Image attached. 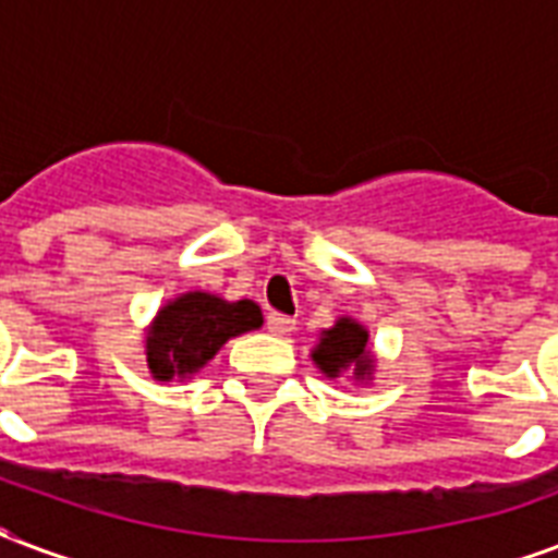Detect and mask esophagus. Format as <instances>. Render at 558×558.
Instances as JSON below:
<instances>
[{"instance_id": "esophagus-1", "label": "esophagus", "mask_w": 558, "mask_h": 558, "mask_svg": "<svg viewBox=\"0 0 558 558\" xmlns=\"http://www.w3.org/2000/svg\"><path fill=\"white\" fill-rule=\"evenodd\" d=\"M266 327H269V333L275 336H289L295 330V318L283 316V313H269V316H266Z\"/></svg>"}]
</instances>
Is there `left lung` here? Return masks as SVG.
I'll use <instances>...</instances> for the list:
<instances>
[{"label": "left lung", "instance_id": "left-lung-1", "mask_svg": "<svg viewBox=\"0 0 558 558\" xmlns=\"http://www.w3.org/2000/svg\"><path fill=\"white\" fill-rule=\"evenodd\" d=\"M365 342H368V333L363 325H356L351 318H339L336 327L325 330L322 342L313 351V360L327 377H339V372H345L348 365H354L356 377H368L372 360H368Z\"/></svg>", "mask_w": 558, "mask_h": 558}]
</instances>
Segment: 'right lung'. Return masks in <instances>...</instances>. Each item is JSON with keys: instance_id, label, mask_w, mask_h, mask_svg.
I'll use <instances>...</instances> for the list:
<instances>
[{"instance_id": "right-lung-1", "label": "right lung", "mask_w": 558, "mask_h": 558, "mask_svg": "<svg viewBox=\"0 0 558 558\" xmlns=\"http://www.w3.org/2000/svg\"><path fill=\"white\" fill-rule=\"evenodd\" d=\"M263 325L254 301H222L207 292H186L169 301L155 318L146 339L148 368L157 380L198 372L216 351L245 330Z\"/></svg>"}]
</instances>
